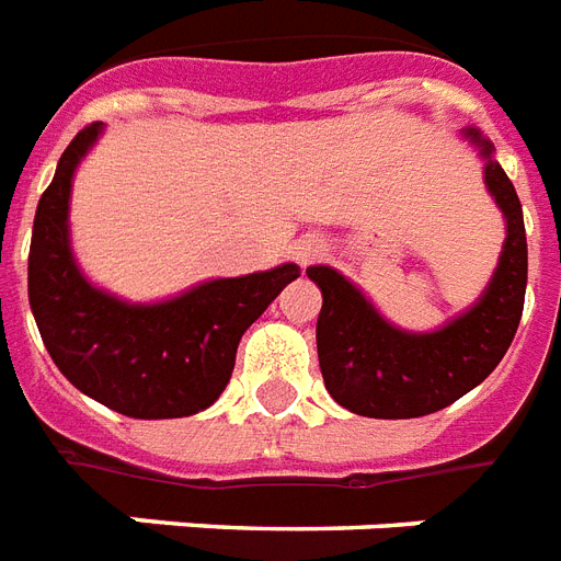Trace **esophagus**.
<instances>
[{"label": "esophagus", "mask_w": 561, "mask_h": 561, "mask_svg": "<svg viewBox=\"0 0 561 561\" xmlns=\"http://www.w3.org/2000/svg\"><path fill=\"white\" fill-rule=\"evenodd\" d=\"M318 252H321V243H318V240H304V243L298 245V257H301V263L318 257Z\"/></svg>", "instance_id": "1"}]
</instances>
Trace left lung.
<instances>
[{"mask_svg": "<svg viewBox=\"0 0 561 561\" xmlns=\"http://www.w3.org/2000/svg\"><path fill=\"white\" fill-rule=\"evenodd\" d=\"M486 159L483 182L507 219L499 268L472 309L434 333H405L388 324L356 286L330 266H309L321 286L318 365L330 397L353 414L408 420L440 411L481 385L499 367L518 330L527 289V234L513 182L492 159V145L463 129Z\"/></svg>", "mask_w": 561, "mask_h": 561, "instance_id": "left-lung-1", "label": "left lung"}]
</instances>
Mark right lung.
<instances>
[{
	"label": "right lung",
	"instance_id": "obj_1",
	"mask_svg": "<svg viewBox=\"0 0 561 561\" xmlns=\"http://www.w3.org/2000/svg\"><path fill=\"white\" fill-rule=\"evenodd\" d=\"M103 124L71 138L39 196L28 254V301L60 374L101 405L136 420L205 411L226 391L237 344L286 284L295 263L217 277L161 304H127L92 286L71 257V176Z\"/></svg>",
	"mask_w": 561,
	"mask_h": 561
}]
</instances>
